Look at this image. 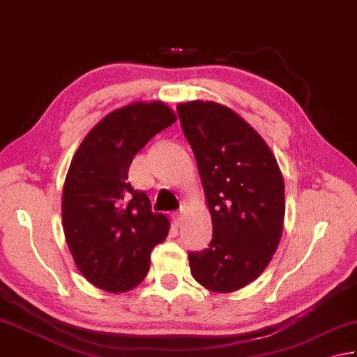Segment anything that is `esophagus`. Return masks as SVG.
<instances>
[{"mask_svg":"<svg viewBox=\"0 0 357 357\" xmlns=\"http://www.w3.org/2000/svg\"><path fill=\"white\" fill-rule=\"evenodd\" d=\"M174 220H176V224L177 225H180L181 224V220H183V211H177V213H174Z\"/></svg>","mask_w":357,"mask_h":357,"instance_id":"34e87169","label":"esophagus"}]
</instances>
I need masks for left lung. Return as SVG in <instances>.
I'll return each instance as SVG.
<instances>
[{
    "label": "left lung",
    "mask_w": 357,
    "mask_h": 357,
    "mask_svg": "<svg viewBox=\"0 0 357 357\" xmlns=\"http://www.w3.org/2000/svg\"><path fill=\"white\" fill-rule=\"evenodd\" d=\"M177 112L213 222L208 248L188 255L191 273L208 291L234 292L257 280L277 252L283 174L266 141L230 107L196 99Z\"/></svg>",
    "instance_id": "left-lung-1"
}]
</instances>
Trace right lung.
Listing matches in <instances>:
<instances>
[{"mask_svg":"<svg viewBox=\"0 0 357 357\" xmlns=\"http://www.w3.org/2000/svg\"><path fill=\"white\" fill-rule=\"evenodd\" d=\"M176 119L161 100L124 105L86 133L71 160L62 194L65 239L79 272L105 292L137 287L152 248L169 233V219L153 213L147 194L129 183V167Z\"/></svg>","mask_w":357,"mask_h":357,"instance_id":"add662e5","label":"right lung"}]
</instances>
